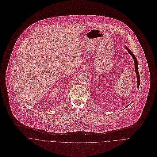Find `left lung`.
<instances>
[{"label": "left lung", "mask_w": 157, "mask_h": 157, "mask_svg": "<svg viewBox=\"0 0 157 157\" xmlns=\"http://www.w3.org/2000/svg\"><path fill=\"white\" fill-rule=\"evenodd\" d=\"M126 48L127 49L128 52L131 54V56L132 57L134 60L135 63V71L136 72V76H137V81H138V88H139V86H140V75H139V72L138 71V62H137V60L135 57L134 54L131 51L130 49H129L128 48L126 47Z\"/></svg>", "instance_id": "obj_1"}]
</instances>
